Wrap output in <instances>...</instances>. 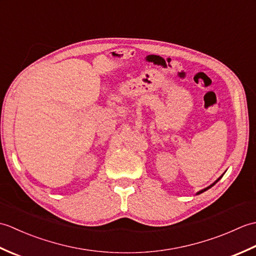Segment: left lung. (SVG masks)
<instances>
[{"mask_svg": "<svg viewBox=\"0 0 256 256\" xmlns=\"http://www.w3.org/2000/svg\"><path fill=\"white\" fill-rule=\"evenodd\" d=\"M222 176H224V175H222ZM222 176H221V177H219L218 179H216V182H214V184H210V186H209V187H206V188H204V189H202V190H200V192H197V194H201V192H206V190H208V189H209V188H211L212 186H214V184H216V182H218L220 180V179L222 178Z\"/></svg>", "mask_w": 256, "mask_h": 256, "instance_id": "left-lung-1", "label": "left lung"}]
</instances>
